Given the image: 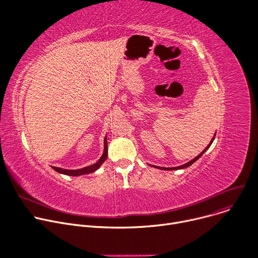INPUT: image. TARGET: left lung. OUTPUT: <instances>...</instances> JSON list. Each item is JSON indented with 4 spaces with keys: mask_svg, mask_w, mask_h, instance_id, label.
<instances>
[{
    "mask_svg": "<svg viewBox=\"0 0 258 258\" xmlns=\"http://www.w3.org/2000/svg\"><path fill=\"white\" fill-rule=\"evenodd\" d=\"M213 140H214V137L212 138V140H211V142L209 143V145L206 147V148L197 156V157H195L194 159H192L191 161H189L188 163H186V164H183V165H180V166H177V167H158V166H154V167H157V168H159V169H164V170H176V169H181V168H186V167H189L190 165H192L196 160H198L202 155H203V153L209 148V147H210V145L212 144V142H213Z\"/></svg>",
    "mask_w": 258,
    "mask_h": 258,
    "instance_id": "1",
    "label": "left lung"
}]
</instances>
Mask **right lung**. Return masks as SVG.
Here are the masks:
<instances>
[{
    "label": "right lung",
    "mask_w": 258,
    "mask_h": 258,
    "mask_svg": "<svg viewBox=\"0 0 258 258\" xmlns=\"http://www.w3.org/2000/svg\"><path fill=\"white\" fill-rule=\"evenodd\" d=\"M107 155H108V146H107V139L105 138V140H104V152H103V155L95 164L87 166V167H84V168H81V169H75V170L63 169V168H59V167H55V166H53V168L56 171H58L59 173H63V174H66V175L77 176V175H81V174H87V173L94 172L96 169H98L101 166V164L106 160Z\"/></svg>",
    "instance_id": "1"
}]
</instances>
